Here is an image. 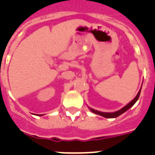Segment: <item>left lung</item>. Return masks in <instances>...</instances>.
<instances>
[{
	"mask_svg": "<svg viewBox=\"0 0 155 155\" xmlns=\"http://www.w3.org/2000/svg\"><path fill=\"white\" fill-rule=\"evenodd\" d=\"M141 89H142V86L141 88H140V89H139V91L138 92L137 95L135 96V97L134 98L132 101H131L129 102L127 104H126L124 107H123L122 108H120V109L118 110V111H116V112H101V111H97V110L93 109V108H90V107H89V106H88V108H89V109L92 112H93V113L100 115V116H103V117H105V118H116V117H118L119 116H120L121 114H123V113H124L125 112H127L129 108H131V107L135 104V102L137 101L138 99H139V95H140V92H141Z\"/></svg>",
	"mask_w": 155,
	"mask_h": 155,
	"instance_id": "1",
	"label": "left lung"
}]
</instances>
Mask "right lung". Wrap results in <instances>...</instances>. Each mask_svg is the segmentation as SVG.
Here are the masks:
<instances>
[{
	"instance_id": "right-lung-1",
	"label": "right lung",
	"mask_w": 155,
	"mask_h": 155,
	"mask_svg": "<svg viewBox=\"0 0 155 155\" xmlns=\"http://www.w3.org/2000/svg\"><path fill=\"white\" fill-rule=\"evenodd\" d=\"M38 116H43V115H38Z\"/></svg>"
}]
</instances>
